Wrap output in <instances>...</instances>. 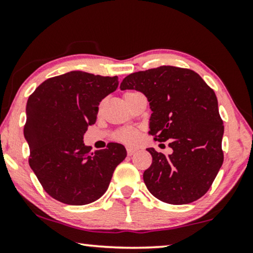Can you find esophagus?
I'll use <instances>...</instances> for the list:
<instances>
[{
	"mask_svg": "<svg viewBox=\"0 0 253 253\" xmlns=\"http://www.w3.org/2000/svg\"><path fill=\"white\" fill-rule=\"evenodd\" d=\"M136 148H132V147H127L126 148V153H127V155H130V157H131V155H132V154H134V153H136Z\"/></svg>",
	"mask_w": 253,
	"mask_h": 253,
	"instance_id": "34e87169",
	"label": "esophagus"
}]
</instances>
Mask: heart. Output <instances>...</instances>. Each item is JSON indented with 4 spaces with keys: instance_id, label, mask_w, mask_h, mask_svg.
Segmentation results:
<instances>
[{
    "instance_id": "1",
    "label": "heart",
    "mask_w": 253,
    "mask_h": 253,
    "mask_svg": "<svg viewBox=\"0 0 253 253\" xmlns=\"http://www.w3.org/2000/svg\"><path fill=\"white\" fill-rule=\"evenodd\" d=\"M138 136H139V131L137 129H134V127H126V129H122L117 132L116 139L122 141L124 144L132 145L137 141Z\"/></svg>"
}]
</instances>
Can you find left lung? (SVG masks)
Segmentation results:
<instances>
[{"mask_svg": "<svg viewBox=\"0 0 253 253\" xmlns=\"http://www.w3.org/2000/svg\"><path fill=\"white\" fill-rule=\"evenodd\" d=\"M120 88L144 93L152 110L148 133L169 140L172 150L165 155L147 148L152 165L143 177L148 191L172 205L203 197L223 162V122L213 89L197 72L171 65L126 76Z\"/></svg>", "mask_w": 253, "mask_h": 253, "instance_id": "1", "label": "left lung"}]
</instances>
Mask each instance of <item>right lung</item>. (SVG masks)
I'll list each match as a JSON object with an SVG mask.
<instances>
[{
    "label": "right lung",
    "instance_id": "1",
    "mask_svg": "<svg viewBox=\"0 0 253 253\" xmlns=\"http://www.w3.org/2000/svg\"><path fill=\"white\" fill-rule=\"evenodd\" d=\"M119 86V78L70 71L44 81L26 105L24 137L29 164L44 191L68 205H86L108 189L126 147L109 143L92 152L83 141L95 123L99 103Z\"/></svg>",
    "mask_w": 253,
    "mask_h": 253
}]
</instances>
